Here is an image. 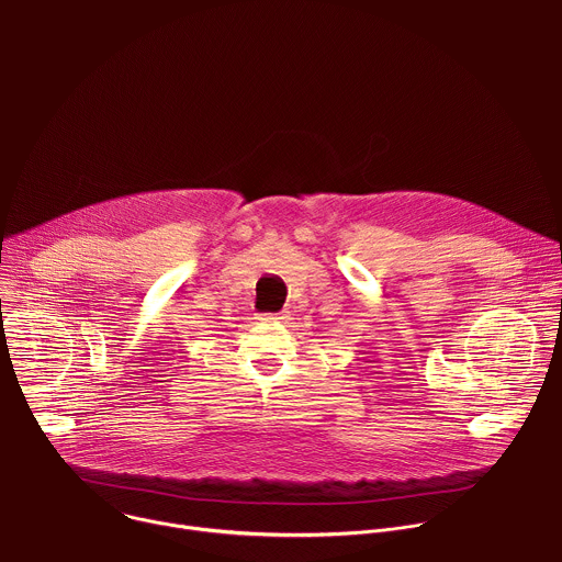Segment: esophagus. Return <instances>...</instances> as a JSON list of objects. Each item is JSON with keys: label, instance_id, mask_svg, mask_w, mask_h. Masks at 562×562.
<instances>
[{"label": "esophagus", "instance_id": "esophagus-1", "mask_svg": "<svg viewBox=\"0 0 562 562\" xmlns=\"http://www.w3.org/2000/svg\"><path fill=\"white\" fill-rule=\"evenodd\" d=\"M286 315L284 313H267V315H260L262 323H282Z\"/></svg>", "mask_w": 562, "mask_h": 562}]
</instances>
